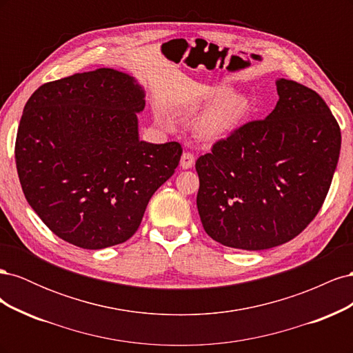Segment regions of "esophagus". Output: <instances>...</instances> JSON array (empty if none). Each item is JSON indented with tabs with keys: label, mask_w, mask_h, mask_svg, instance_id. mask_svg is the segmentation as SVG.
<instances>
[{
	"label": "esophagus",
	"mask_w": 353,
	"mask_h": 353,
	"mask_svg": "<svg viewBox=\"0 0 353 353\" xmlns=\"http://www.w3.org/2000/svg\"><path fill=\"white\" fill-rule=\"evenodd\" d=\"M194 162H196L194 156L191 154V153H188V152H185V153H183V156H181L179 165H181V168H183V169H190V168L194 166Z\"/></svg>",
	"instance_id": "esophagus-1"
}]
</instances>
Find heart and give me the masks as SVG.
I'll use <instances>...</instances> for the list:
<instances>
[{"label":"heart","mask_w":353,"mask_h":353,"mask_svg":"<svg viewBox=\"0 0 353 353\" xmlns=\"http://www.w3.org/2000/svg\"><path fill=\"white\" fill-rule=\"evenodd\" d=\"M203 104H212L203 110L193 123V131L201 141L215 143L236 132L250 113V101L241 94H232L228 85H215L201 95Z\"/></svg>","instance_id":"heart-1"}]
</instances>
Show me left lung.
Listing matches in <instances>:
<instances>
[{
  "mask_svg": "<svg viewBox=\"0 0 353 353\" xmlns=\"http://www.w3.org/2000/svg\"><path fill=\"white\" fill-rule=\"evenodd\" d=\"M279 101L200 156L197 209L208 236L265 250L301 234L321 209L340 156L337 121L319 95L275 81Z\"/></svg>",
  "mask_w": 353,
  "mask_h": 353,
  "instance_id": "8db88e82",
  "label": "left lung"
}]
</instances>
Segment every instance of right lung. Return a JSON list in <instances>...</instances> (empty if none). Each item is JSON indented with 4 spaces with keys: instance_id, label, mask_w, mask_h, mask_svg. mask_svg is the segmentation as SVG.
Wrapping results in <instances>:
<instances>
[{
    "instance_id": "obj_1",
    "label": "right lung",
    "mask_w": 353,
    "mask_h": 353,
    "mask_svg": "<svg viewBox=\"0 0 353 353\" xmlns=\"http://www.w3.org/2000/svg\"><path fill=\"white\" fill-rule=\"evenodd\" d=\"M145 91L131 74L97 69L30 95L16 138V166L30 208L57 237L99 250L131 239L183 148L140 140Z\"/></svg>"
}]
</instances>
